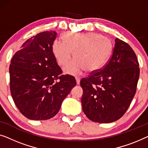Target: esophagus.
I'll list each match as a JSON object with an SVG mask.
<instances>
[{
  "label": "esophagus",
  "instance_id": "1",
  "mask_svg": "<svg viewBox=\"0 0 148 148\" xmlns=\"http://www.w3.org/2000/svg\"><path fill=\"white\" fill-rule=\"evenodd\" d=\"M76 84H80V77H76Z\"/></svg>",
  "mask_w": 148,
  "mask_h": 148
}]
</instances>
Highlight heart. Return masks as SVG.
I'll return each mask as SVG.
<instances>
[{
	"label": "heart",
	"mask_w": 148,
	"mask_h": 148,
	"mask_svg": "<svg viewBox=\"0 0 148 148\" xmlns=\"http://www.w3.org/2000/svg\"><path fill=\"white\" fill-rule=\"evenodd\" d=\"M62 40L53 41L52 52L58 64L64 66L73 51L74 60L64 69L69 74H79L84 70L89 72L99 70L112 49L111 40L96 33L66 32L62 35Z\"/></svg>",
	"instance_id": "heart-1"
}]
</instances>
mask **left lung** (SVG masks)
<instances>
[{"label": "left lung", "mask_w": 148, "mask_h": 148, "mask_svg": "<svg viewBox=\"0 0 148 148\" xmlns=\"http://www.w3.org/2000/svg\"><path fill=\"white\" fill-rule=\"evenodd\" d=\"M113 53L101 69L80 80L82 110L89 119L109 123L128 109L139 76V62L128 43L116 38Z\"/></svg>", "instance_id": "left-lung-1"}]
</instances>
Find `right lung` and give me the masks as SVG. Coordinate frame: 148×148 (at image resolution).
Masks as SVG:
<instances>
[{"label": "right lung", "instance_id": "right-lung-1", "mask_svg": "<svg viewBox=\"0 0 148 148\" xmlns=\"http://www.w3.org/2000/svg\"><path fill=\"white\" fill-rule=\"evenodd\" d=\"M56 32H43L27 39L12 58L10 90L16 107L32 120H47L60 111L76 86L75 78L62 75L52 52Z\"/></svg>", "mask_w": 148, "mask_h": 148}]
</instances>
